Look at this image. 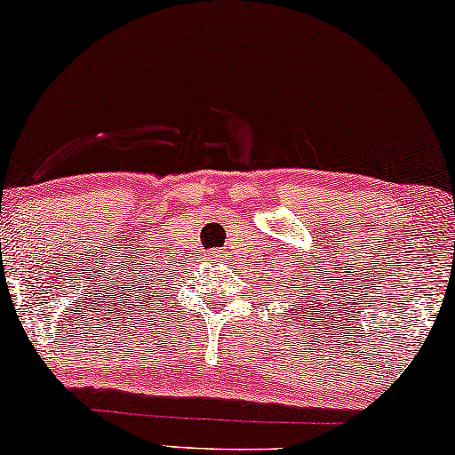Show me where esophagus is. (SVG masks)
<instances>
[{
  "mask_svg": "<svg viewBox=\"0 0 455 455\" xmlns=\"http://www.w3.org/2000/svg\"><path fill=\"white\" fill-rule=\"evenodd\" d=\"M224 256V251L222 250H212L210 254H208V258L210 260H214V262H220V258Z\"/></svg>",
  "mask_w": 455,
  "mask_h": 455,
  "instance_id": "34e87169",
  "label": "esophagus"
}]
</instances>
